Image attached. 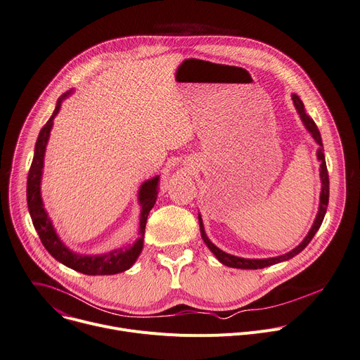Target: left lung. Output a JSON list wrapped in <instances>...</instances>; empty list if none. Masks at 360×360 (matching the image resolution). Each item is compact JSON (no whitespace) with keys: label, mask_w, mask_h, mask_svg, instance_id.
Segmentation results:
<instances>
[{"label":"left lung","mask_w":360,"mask_h":360,"mask_svg":"<svg viewBox=\"0 0 360 360\" xmlns=\"http://www.w3.org/2000/svg\"><path fill=\"white\" fill-rule=\"evenodd\" d=\"M291 99L294 103V108H296L304 127L307 129V132L311 135V138L316 141V143L319 145L317 149V159L320 160V181H321V191H320V204H319V211L317 215L314 218V222L310 228L309 234L304 237V240L296 247L292 248L291 251L283 254V255H277V257H270V258H243V257H237V255H231L222 250H219L215 244L211 243V240L207 237L205 234V228L202 224V218L201 214H198V219H200V230H201V237L204 240V243L207 244V247L211 250V252L217 257V259L219 263H222L226 267H233V269H243V270H257V269H264L277 263H283V261H287L290 258H292L294 255H297L299 252H302L307 244L311 241V238L314 237V234L317 233V230L320 228L323 218L326 215V210H328V204H329V175H328V167H326V159H324V153H323V142H321V136L319 129L316 126V123L313 122V119L306 113L304 110V105L300 101V97L297 94H291Z\"/></svg>","instance_id":"1"}]
</instances>
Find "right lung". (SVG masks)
Segmentation results:
<instances>
[{"label":"right lung","mask_w":360,"mask_h":360,"mask_svg":"<svg viewBox=\"0 0 360 360\" xmlns=\"http://www.w3.org/2000/svg\"><path fill=\"white\" fill-rule=\"evenodd\" d=\"M72 93L73 90H69L60 97L51 117L47 120V123L43 126V129L39 134L36 148H34V158H32L28 178H27V205H28L30 217L32 219V224H34V228L43 245L57 261H60L61 264L87 276H110V274L123 273L135 264V261L142 252L146 219L158 198L159 175L145 181L139 188V195H138V201L141 204L139 238L132 245H129L127 248H116L105 254L87 255V254H79L64 244L57 236L53 222L44 208L43 198H41V178H43V168H44V155H46L47 142L53 127V120L60 112L61 102L64 99H68Z\"/></svg>","instance_id":"obj_1"}]
</instances>
